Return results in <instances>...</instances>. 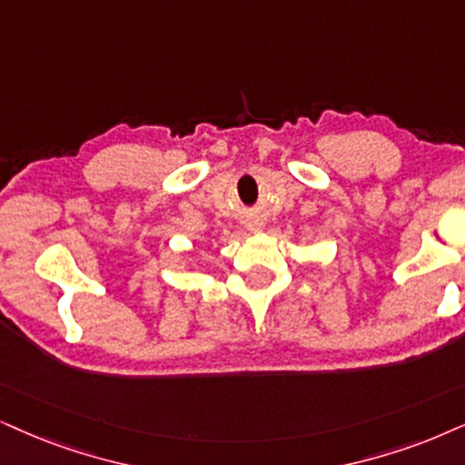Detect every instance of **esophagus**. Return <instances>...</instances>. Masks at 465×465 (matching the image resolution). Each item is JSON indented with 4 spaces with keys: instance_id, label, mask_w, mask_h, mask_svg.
I'll return each mask as SVG.
<instances>
[{
    "instance_id": "34e87169",
    "label": "esophagus",
    "mask_w": 465,
    "mask_h": 465,
    "mask_svg": "<svg viewBox=\"0 0 465 465\" xmlns=\"http://www.w3.org/2000/svg\"><path fill=\"white\" fill-rule=\"evenodd\" d=\"M249 227H251V229H260L262 223H260V221H252V223H249Z\"/></svg>"
}]
</instances>
